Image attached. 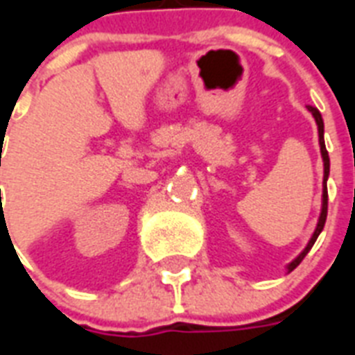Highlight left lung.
Masks as SVG:
<instances>
[{"mask_svg":"<svg viewBox=\"0 0 355 355\" xmlns=\"http://www.w3.org/2000/svg\"><path fill=\"white\" fill-rule=\"evenodd\" d=\"M308 110L313 114L315 123H317V128H319V145H320V155H322V162H324V178H326L328 175H330V158H328V150H326V145H324V121H322V116H320V112L317 110V108L308 107ZM326 214H328V195L322 191V206H320L319 221H317V227H315V232H313V236H311V239H309L308 247L304 248L302 254L298 256V261H300V259L306 256V252H308L309 248L313 247V243L317 241L319 234L322 232V228H324V223H326Z\"/></svg>","mask_w":355,"mask_h":355,"instance_id":"left-lung-1","label":"left lung"}]
</instances>
